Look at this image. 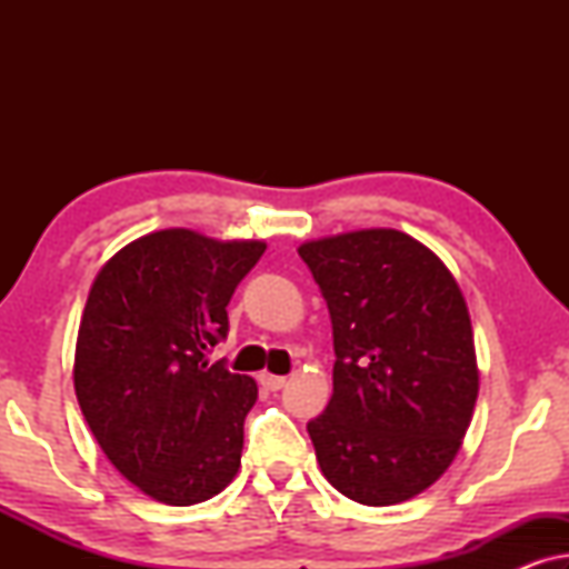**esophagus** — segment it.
I'll return each instance as SVG.
<instances>
[{
  "label": "esophagus",
  "mask_w": 569,
  "mask_h": 569,
  "mask_svg": "<svg viewBox=\"0 0 569 569\" xmlns=\"http://www.w3.org/2000/svg\"><path fill=\"white\" fill-rule=\"evenodd\" d=\"M259 383H261L263 388H267V391H279V388H284L287 378H282V376H271V372H261Z\"/></svg>",
  "instance_id": "esophagus-1"
}]
</instances>
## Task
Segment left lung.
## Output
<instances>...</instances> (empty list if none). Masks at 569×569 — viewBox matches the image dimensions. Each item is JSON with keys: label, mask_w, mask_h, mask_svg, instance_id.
Instances as JSON below:
<instances>
[{"label": "left lung", "mask_w": 569, "mask_h": 569, "mask_svg": "<svg viewBox=\"0 0 569 569\" xmlns=\"http://www.w3.org/2000/svg\"><path fill=\"white\" fill-rule=\"evenodd\" d=\"M333 329V393L308 422L323 477L349 500L396 505L435 485L479 393L469 308L430 248L357 230L298 248Z\"/></svg>", "instance_id": "obj_1"}]
</instances>
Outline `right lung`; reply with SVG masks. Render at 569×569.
Listing matches in <instances>:
<instances>
[{"label": "right lung", "mask_w": 569, "mask_h": 569, "mask_svg": "<svg viewBox=\"0 0 569 569\" xmlns=\"http://www.w3.org/2000/svg\"><path fill=\"white\" fill-rule=\"evenodd\" d=\"M267 246L160 230L98 271L74 349V393L98 446L166 505L220 495L238 473L253 378L209 362L228 302Z\"/></svg>", "instance_id": "1"}]
</instances>
